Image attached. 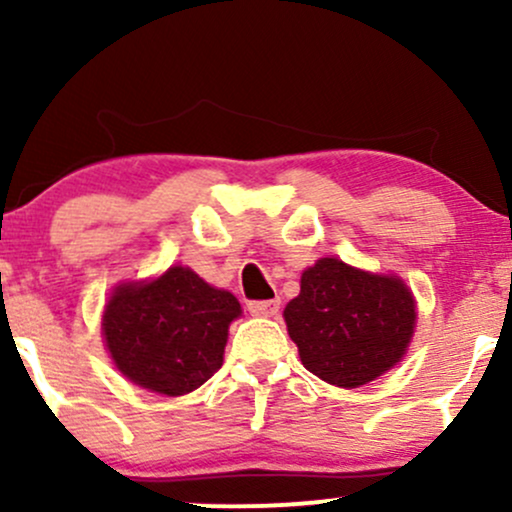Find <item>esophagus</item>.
<instances>
[{
	"label": "esophagus",
	"mask_w": 512,
	"mask_h": 512,
	"mask_svg": "<svg viewBox=\"0 0 512 512\" xmlns=\"http://www.w3.org/2000/svg\"><path fill=\"white\" fill-rule=\"evenodd\" d=\"M248 310L250 315L257 317H274L279 313V298H274V301H250Z\"/></svg>",
	"instance_id": "34e87169"
}]
</instances>
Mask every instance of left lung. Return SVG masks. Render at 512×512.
<instances>
[{"label": "left lung", "mask_w": 512, "mask_h": 512, "mask_svg": "<svg viewBox=\"0 0 512 512\" xmlns=\"http://www.w3.org/2000/svg\"><path fill=\"white\" fill-rule=\"evenodd\" d=\"M284 317L303 366L337 387L366 385L390 370L416 325L414 298L402 281L334 257L305 269Z\"/></svg>", "instance_id": "1"}]
</instances>
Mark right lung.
<instances>
[{
  "mask_svg": "<svg viewBox=\"0 0 512 512\" xmlns=\"http://www.w3.org/2000/svg\"><path fill=\"white\" fill-rule=\"evenodd\" d=\"M240 315L233 293L187 267L149 284H122L103 315V334L120 373L158 395H187L223 363L228 325Z\"/></svg>",
  "mask_w": 512,
  "mask_h": 512,
  "instance_id": "right-lung-1",
  "label": "right lung"
}]
</instances>
